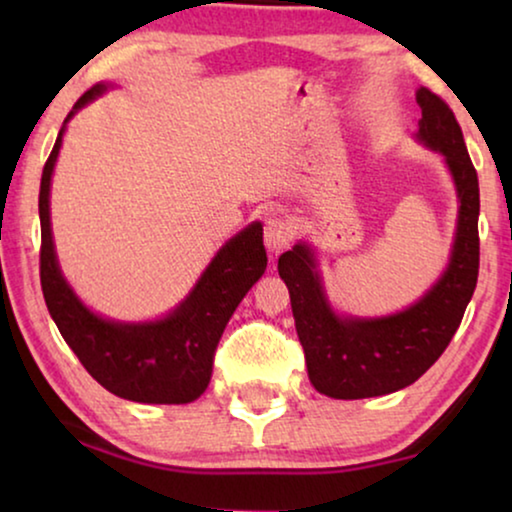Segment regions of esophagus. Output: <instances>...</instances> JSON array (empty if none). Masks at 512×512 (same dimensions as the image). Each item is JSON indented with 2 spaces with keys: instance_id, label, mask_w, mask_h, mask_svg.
Here are the masks:
<instances>
[{
  "instance_id": "1",
  "label": "esophagus",
  "mask_w": 512,
  "mask_h": 512,
  "mask_svg": "<svg viewBox=\"0 0 512 512\" xmlns=\"http://www.w3.org/2000/svg\"><path fill=\"white\" fill-rule=\"evenodd\" d=\"M263 237L270 254H279V251H284L293 242L291 221H286L284 216H270V219L265 221Z\"/></svg>"
}]
</instances>
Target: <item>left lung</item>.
I'll return each mask as SVG.
<instances>
[{"mask_svg": "<svg viewBox=\"0 0 512 512\" xmlns=\"http://www.w3.org/2000/svg\"><path fill=\"white\" fill-rule=\"evenodd\" d=\"M419 142L440 151L459 193V223L450 268L408 310L384 319H340L328 307L312 251L296 244L279 256L296 333L314 389L331 398H370L408 387L440 359L464 319L480 268V188L464 135L443 97L417 90Z\"/></svg>", "mask_w": 512, "mask_h": 512, "instance_id": "1", "label": "left lung"}]
</instances>
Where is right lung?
Here are the masks:
<instances>
[{
  "instance_id": "add662e5",
  "label": "right lung",
  "mask_w": 512,
  "mask_h": 512,
  "mask_svg": "<svg viewBox=\"0 0 512 512\" xmlns=\"http://www.w3.org/2000/svg\"><path fill=\"white\" fill-rule=\"evenodd\" d=\"M102 90L104 86L86 90L67 121ZM62 132L65 128L55 139L39 188V277L48 312L83 368L111 394L137 403H191L212 380L214 354L228 319L268 265L263 226L251 223L235 235L170 317L153 324H114L100 319L74 296L55 261L48 191Z\"/></svg>"
}]
</instances>
